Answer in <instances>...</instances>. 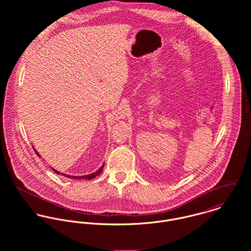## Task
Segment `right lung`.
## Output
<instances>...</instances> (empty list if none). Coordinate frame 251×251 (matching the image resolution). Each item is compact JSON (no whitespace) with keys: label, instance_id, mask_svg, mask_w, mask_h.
Returning a JSON list of instances; mask_svg holds the SVG:
<instances>
[{"label":"right lung","instance_id":"add662e5","mask_svg":"<svg viewBox=\"0 0 251 251\" xmlns=\"http://www.w3.org/2000/svg\"><path fill=\"white\" fill-rule=\"evenodd\" d=\"M35 150V149H34ZM35 151H36V154L39 156V154H38V152L36 151V150H35ZM103 167H104V164L98 170V171H96V172H94V173H92V174H89V175H85V176H70V175H66V174H63L62 173V175H65L66 177H68V178H72V179H94V178H96L98 175H100V173H101V171H102V169H103ZM52 170L55 172V173H57V174H60V172L59 171H57V170H55L54 168H52Z\"/></svg>","mask_w":251,"mask_h":251}]
</instances>
